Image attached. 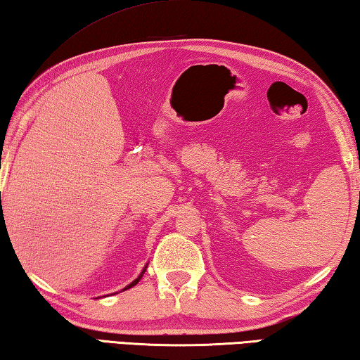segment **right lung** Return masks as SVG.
I'll return each mask as SVG.
<instances>
[{
  "instance_id": "add662e5",
  "label": "right lung",
  "mask_w": 360,
  "mask_h": 360,
  "mask_svg": "<svg viewBox=\"0 0 360 360\" xmlns=\"http://www.w3.org/2000/svg\"><path fill=\"white\" fill-rule=\"evenodd\" d=\"M146 267H148V266H145V269H143V271H141V274H140V276H139V278H135V280H134V282H132V283H130V285H127V286H126V288H124V290H129V288H132V286H135L136 283H139V282H140V278L143 277V274H145V271H146Z\"/></svg>"
}]
</instances>
